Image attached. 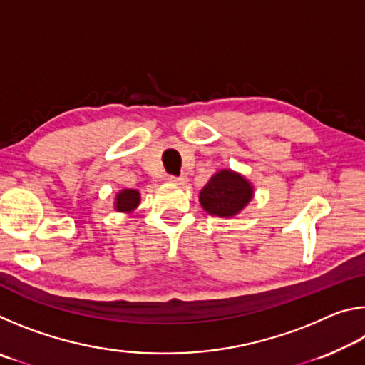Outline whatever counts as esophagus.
Returning a JSON list of instances; mask_svg holds the SVG:
<instances>
[{
    "label": "esophagus",
    "instance_id": "34e87169",
    "mask_svg": "<svg viewBox=\"0 0 365 365\" xmlns=\"http://www.w3.org/2000/svg\"><path fill=\"white\" fill-rule=\"evenodd\" d=\"M169 183H174V185H180V187H185V185L188 183V177L187 175H180V177H174V175H169L168 177Z\"/></svg>",
    "mask_w": 365,
    "mask_h": 365
}]
</instances>
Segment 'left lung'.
<instances>
[{
  "mask_svg": "<svg viewBox=\"0 0 365 365\" xmlns=\"http://www.w3.org/2000/svg\"><path fill=\"white\" fill-rule=\"evenodd\" d=\"M255 188L238 172L222 169L211 177L200 193V202L207 214L233 217L252 200Z\"/></svg>",
  "mask_w": 365,
  "mask_h": 365,
  "instance_id": "1",
  "label": "left lung"
}]
</instances>
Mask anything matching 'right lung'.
<instances>
[{
    "label": "right lung",
    "mask_w": 365,
    "mask_h": 365,
    "mask_svg": "<svg viewBox=\"0 0 365 365\" xmlns=\"http://www.w3.org/2000/svg\"><path fill=\"white\" fill-rule=\"evenodd\" d=\"M140 205V193L137 190H122L115 195L114 207L119 212H132Z\"/></svg>",
    "instance_id": "add662e5"
}]
</instances>
